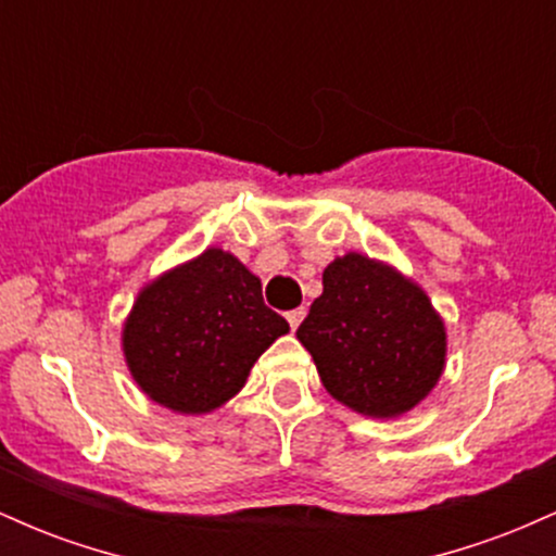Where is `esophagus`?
Here are the masks:
<instances>
[{"instance_id": "obj_1", "label": "esophagus", "mask_w": 556, "mask_h": 556, "mask_svg": "<svg viewBox=\"0 0 556 556\" xmlns=\"http://www.w3.org/2000/svg\"><path fill=\"white\" fill-rule=\"evenodd\" d=\"M303 318H305V308H295V311H290V314H287V321H290L292 329H298Z\"/></svg>"}]
</instances>
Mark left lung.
Wrapping results in <instances>:
<instances>
[{
  "label": "left lung",
  "instance_id": "obj_1",
  "mask_svg": "<svg viewBox=\"0 0 556 556\" xmlns=\"http://www.w3.org/2000/svg\"><path fill=\"white\" fill-rule=\"evenodd\" d=\"M298 340L334 400L371 418L413 410L444 371L446 331L431 300L392 266L348 253L324 269Z\"/></svg>",
  "mask_w": 556,
  "mask_h": 556
}]
</instances>
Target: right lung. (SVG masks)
<instances>
[{"mask_svg":"<svg viewBox=\"0 0 556 556\" xmlns=\"http://www.w3.org/2000/svg\"><path fill=\"white\" fill-rule=\"evenodd\" d=\"M290 331L232 253L208 248L140 292L123 329L138 387L175 413H208L240 392L253 363Z\"/></svg>","mask_w":556,"mask_h":556,"instance_id":"add662e5","label":"right lung"}]
</instances>
